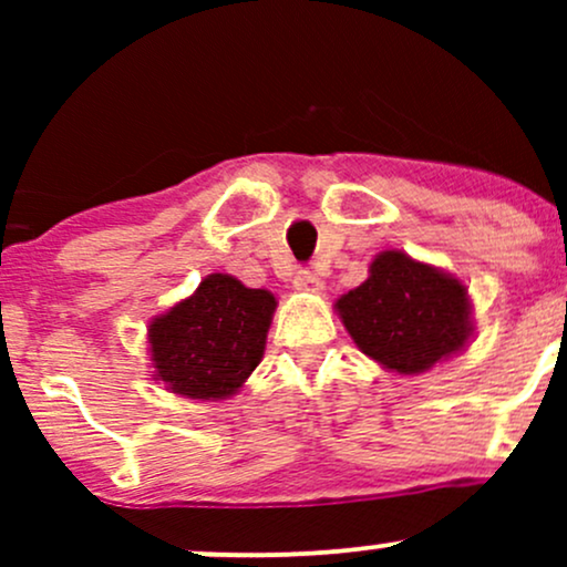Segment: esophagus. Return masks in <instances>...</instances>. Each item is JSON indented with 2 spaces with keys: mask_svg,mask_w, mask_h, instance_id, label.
I'll use <instances>...</instances> for the list:
<instances>
[{
  "mask_svg": "<svg viewBox=\"0 0 567 567\" xmlns=\"http://www.w3.org/2000/svg\"><path fill=\"white\" fill-rule=\"evenodd\" d=\"M292 285H296L298 290H309V292H320L324 285H322V279L315 275V271H309V269H301L296 275V279H292Z\"/></svg>",
  "mask_w": 567,
  "mask_h": 567,
  "instance_id": "1",
  "label": "esophagus"
}]
</instances>
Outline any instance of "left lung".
I'll return each instance as SVG.
<instances>
[{
  "mask_svg": "<svg viewBox=\"0 0 567 567\" xmlns=\"http://www.w3.org/2000/svg\"><path fill=\"white\" fill-rule=\"evenodd\" d=\"M336 309L357 347L405 375L424 373L472 336L464 285L396 250L375 256L370 277Z\"/></svg>",
  "mask_w": 567,
  "mask_h": 567,
  "instance_id": "obj_1",
  "label": "left lung"
}]
</instances>
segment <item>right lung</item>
Listing matches in <instances>:
<instances>
[{
  "instance_id": "add662e5",
  "label": "right lung",
  "mask_w": 567,
  "mask_h": 567,
  "mask_svg": "<svg viewBox=\"0 0 567 567\" xmlns=\"http://www.w3.org/2000/svg\"><path fill=\"white\" fill-rule=\"evenodd\" d=\"M275 306L269 290L229 275L202 279L192 298L148 324L157 379L192 400L234 394L261 362Z\"/></svg>"
}]
</instances>
